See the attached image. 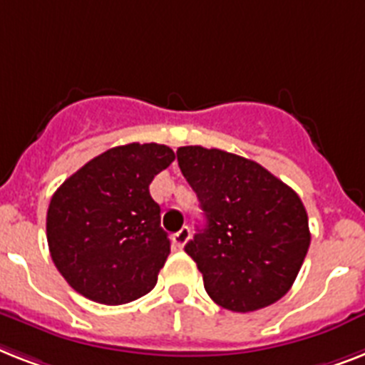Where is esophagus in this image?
I'll return each mask as SVG.
<instances>
[{
  "label": "esophagus",
  "instance_id": "esophagus-1",
  "mask_svg": "<svg viewBox=\"0 0 365 365\" xmlns=\"http://www.w3.org/2000/svg\"><path fill=\"white\" fill-rule=\"evenodd\" d=\"M189 238H191V229H189V227H182V229L178 230V232L173 236L174 244H176V247H180V250H182L183 245L187 244Z\"/></svg>",
  "mask_w": 365,
  "mask_h": 365
}]
</instances>
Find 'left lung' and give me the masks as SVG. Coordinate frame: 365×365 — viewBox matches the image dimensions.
<instances>
[{
    "label": "left lung",
    "mask_w": 365,
    "mask_h": 365,
    "mask_svg": "<svg viewBox=\"0 0 365 365\" xmlns=\"http://www.w3.org/2000/svg\"><path fill=\"white\" fill-rule=\"evenodd\" d=\"M176 155L206 217L185 251L210 298L236 313L283 298L311 242L300 197L245 157L202 146L178 148Z\"/></svg>",
    "instance_id": "8db88e82"
}]
</instances>
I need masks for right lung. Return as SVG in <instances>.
Masks as SVG:
<instances>
[{"mask_svg": "<svg viewBox=\"0 0 365 365\" xmlns=\"http://www.w3.org/2000/svg\"><path fill=\"white\" fill-rule=\"evenodd\" d=\"M174 161L165 144L106 150L52 195L46 240L58 272L76 292L106 306L148 294L170 253L150 183Z\"/></svg>", "mask_w": 365, "mask_h": 365, "instance_id": "1", "label": "right lung"}]
</instances>
